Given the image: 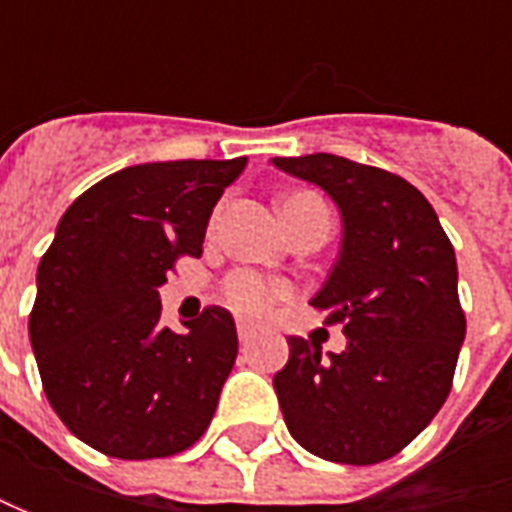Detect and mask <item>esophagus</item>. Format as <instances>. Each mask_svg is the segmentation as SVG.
Listing matches in <instances>:
<instances>
[{
    "mask_svg": "<svg viewBox=\"0 0 512 512\" xmlns=\"http://www.w3.org/2000/svg\"><path fill=\"white\" fill-rule=\"evenodd\" d=\"M253 339V325H247V322H239V342L247 344Z\"/></svg>",
    "mask_w": 512,
    "mask_h": 512,
    "instance_id": "1",
    "label": "esophagus"
}]
</instances>
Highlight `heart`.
Returning a JSON list of instances; mask_svg holds the SVG:
<instances>
[{
	"instance_id": "b5f03b06",
	"label": "heart",
	"mask_w": 512,
	"mask_h": 512,
	"mask_svg": "<svg viewBox=\"0 0 512 512\" xmlns=\"http://www.w3.org/2000/svg\"><path fill=\"white\" fill-rule=\"evenodd\" d=\"M302 202L325 205L322 199H316V196H310V193H296V196L285 199L282 210H285V207L302 205ZM282 296H285V287L276 285V282H267V279L256 276V273H233L225 282L227 305L233 307V310H239V313H245V316H259V313H265L267 307L276 305Z\"/></svg>"
}]
</instances>
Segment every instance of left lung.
Segmentation results:
<instances>
[{
  "label": "left lung",
  "instance_id": "left-lung-1",
  "mask_svg": "<svg viewBox=\"0 0 512 512\" xmlns=\"http://www.w3.org/2000/svg\"><path fill=\"white\" fill-rule=\"evenodd\" d=\"M342 213V250L310 305L347 347L290 336L273 376L287 430L313 456L376 464L410 444L450 393L464 342L456 253L436 210L402 176L333 153L276 156Z\"/></svg>",
  "mask_w": 512,
  "mask_h": 512
}]
</instances>
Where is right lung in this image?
<instances>
[{"label":"right lung","instance_id":"add662e5","mask_svg":"<svg viewBox=\"0 0 512 512\" xmlns=\"http://www.w3.org/2000/svg\"><path fill=\"white\" fill-rule=\"evenodd\" d=\"M247 159L148 162L110 173L59 219L36 270L30 344L50 407L113 459L182 453L207 430L236 362V325L207 307L165 327L159 287L199 256L207 219Z\"/></svg>","mask_w":512,"mask_h":512}]
</instances>
